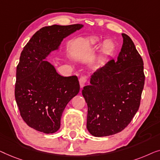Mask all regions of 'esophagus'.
<instances>
[{"label": "esophagus", "mask_w": 160, "mask_h": 160, "mask_svg": "<svg viewBox=\"0 0 160 160\" xmlns=\"http://www.w3.org/2000/svg\"><path fill=\"white\" fill-rule=\"evenodd\" d=\"M87 82V78L85 77V76H82V77L80 78L79 79V82H80V88H82L84 86L85 83Z\"/></svg>", "instance_id": "esophagus-1"}]
</instances>
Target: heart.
<instances>
[{
	"instance_id": "obj_1",
	"label": "heart",
	"mask_w": 160,
	"mask_h": 160,
	"mask_svg": "<svg viewBox=\"0 0 160 160\" xmlns=\"http://www.w3.org/2000/svg\"><path fill=\"white\" fill-rule=\"evenodd\" d=\"M92 41H93V43H96L98 41V38H93V40H92ZM112 47V42L109 41V40H107V41H105L104 42H103V53H107L109 52V51L111 50Z\"/></svg>"
}]
</instances>
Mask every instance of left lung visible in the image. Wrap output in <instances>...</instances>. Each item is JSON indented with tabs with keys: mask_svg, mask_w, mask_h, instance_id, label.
I'll return each instance as SVG.
<instances>
[{
	"mask_svg": "<svg viewBox=\"0 0 160 160\" xmlns=\"http://www.w3.org/2000/svg\"><path fill=\"white\" fill-rule=\"evenodd\" d=\"M118 59L109 60L91 75L82 93L88 105L87 129L96 137L112 136L124 130L140 106L144 85L143 62L129 36Z\"/></svg>",
	"mask_w": 160,
	"mask_h": 160,
	"instance_id": "left-lung-1",
	"label": "left lung"
}]
</instances>
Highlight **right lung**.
Returning a JSON list of instances; mask_svg holds the SVG:
<instances>
[{
	"label": "right lung",
	"instance_id": "add662e5",
	"mask_svg": "<svg viewBox=\"0 0 160 160\" xmlns=\"http://www.w3.org/2000/svg\"><path fill=\"white\" fill-rule=\"evenodd\" d=\"M82 24L45 27L24 47L17 67L15 98L23 120L38 131L53 133L60 128L62 112L79 93L77 76L63 77L45 61L58 50L64 38Z\"/></svg>",
	"mask_w": 160,
	"mask_h": 160
}]
</instances>
